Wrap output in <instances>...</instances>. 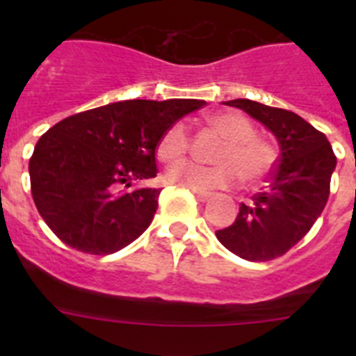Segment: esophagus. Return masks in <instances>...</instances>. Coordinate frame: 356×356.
I'll return each instance as SVG.
<instances>
[{
  "mask_svg": "<svg viewBox=\"0 0 356 356\" xmlns=\"http://www.w3.org/2000/svg\"><path fill=\"white\" fill-rule=\"evenodd\" d=\"M193 193H194V196L197 197V201H203V203L212 197V193H205V191H196V188H193Z\"/></svg>",
  "mask_w": 356,
  "mask_h": 356,
  "instance_id": "obj_1",
  "label": "esophagus"
}]
</instances>
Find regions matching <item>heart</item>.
I'll list each match as a JSON object with an SVG mask.
<instances>
[{"instance_id": "obj_1", "label": "heart", "mask_w": 356, "mask_h": 356, "mask_svg": "<svg viewBox=\"0 0 356 356\" xmlns=\"http://www.w3.org/2000/svg\"><path fill=\"white\" fill-rule=\"evenodd\" d=\"M209 127L221 135L225 143L217 149L216 165H197L193 162L178 163L169 169L165 180L172 185L207 191V188L229 187L237 176L246 187L259 185L275 165V149L254 137L251 122L238 112H216L207 118ZM187 128L175 122L160 135L156 143V156L163 163H175L188 151Z\"/></svg>"}]
</instances>
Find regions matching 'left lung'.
I'll return each mask as SVG.
<instances>
[{"label": "left lung", "mask_w": 356, "mask_h": 356, "mask_svg": "<svg viewBox=\"0 0 356 356\" xmlns=\"http://www.w3.org/2000/svg\"><path fill=\"white\" fill-rule=\"evenodd\" d=\"M273 131L280 159L266 191L241 203L234 225L217 229L222 246L250 262L278 259L296 246L325 209L337 165L328 139L310 122L285 108L251 99L226 102Z\"/></svg>", "instance_id": "1"}]
</instances>
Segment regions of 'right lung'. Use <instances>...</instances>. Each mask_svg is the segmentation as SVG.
Listing matches in <instances>:
<instances>
[{
    "instance_id": "add662e5",
    "label": "right lung",
    "mask_w": 356,
    "mask_h": 356,
    "mask_svg": "<svg viewBox=\"0 0 356 356\" xmlns=\"http://www.w3.org/2000/svg\"><path fill=\"white\" fill-rule=\"evenodd\" d=\"M201 99H130L69 115L49 128L31 155V196L64 244L110 254L146 232L160 188L132 187L156 176L160 135Z\"/></svg>"
}]
</instances>
